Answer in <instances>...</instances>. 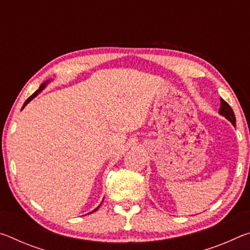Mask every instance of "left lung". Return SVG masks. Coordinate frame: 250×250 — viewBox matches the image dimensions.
Here are the masks:
<instances>
[{
  "mask_svg": "<svg viewBox=\"0 0 250 250\" xmlns=\"http://www.w3.org/2000/svg\"><path fill=\"white\" fill-rule=\"evenodd\" d=\"M218 112L221 113L223 117H225L228 121H230L232 125H236V118L234 115V111H232L230 105L222 98H221V108H219Z\"/></svg>",
  "mask_w": 250,
  "mask_h": 250,
  "instance_id": "8db88e82",
  "label": "left lung"
}]
</instances>
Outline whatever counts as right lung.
Segmentation results:
<instances>
[{"label":"right lung","instance_id":"add662e5","mask_svg":"<svg viewBox=\"0 0 250 250\" xmlns=\"http://www.w3.org/2000/svg\"><path fill=\"white\" fill-rule=\"evenodd\" d=\"M48 83V82H47ZM47 83H42L41 84V87L39 88V90H36L35 92H34V94L31 96V97H28V98H27V100L26 101H25V104H23V108L25 107V105H26L28 103H29V101H31L33 98H35V97L37 96V95H39L40 94V92L42 91V90H43L44 89V88H45V86H46V84H47ZM97 209H98V207H97V208L95 209V210H97ZM95 210H92V211H95ZM92 211H90V213H92Z\"/></svg>","mask_w":250,"mask_h":250}]
</instances>
